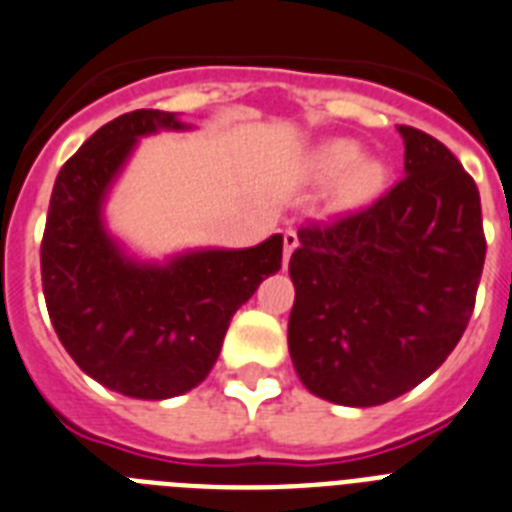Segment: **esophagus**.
<instances>
[{
	"label": "esophagus",
	"mask_w": 512,
	"mask_h": 512,
	"mask_svg": "<svg viewBox=\"0 0 512 512\" xmlns=\"http://www.w3.org/2000/svg\"><path fill=\"white\" fill-rule=\"evenodd\" d=\"M282 246H285V266H287V261H290L293 251L298 248V232L285 230V235H282Z\"/></svg>",
	"instance_id": "obj_1"
}]
</instances>
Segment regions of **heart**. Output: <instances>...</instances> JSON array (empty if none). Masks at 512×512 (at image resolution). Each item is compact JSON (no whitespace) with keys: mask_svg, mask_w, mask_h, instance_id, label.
Segmentation results:
<instances>
[{"mask_svg":"<svg viewBox=\"0 0 512 512\" xmlns=\"http://www.w3.org/2000/svg\"><path fill=\"white\" fill-rule=\"evenodd\" d=\"M311 177L319 183H337L342 180L340 193H337V206L340 209H358L377 198L387 180V170L379 162L366 159L363 162V149L356 141L337 138L314 151L308 162Z\"/></svg>","mask_w":512,"mask_h":512,"instance_id":"obj_1","label":"heart"}]
</instances>
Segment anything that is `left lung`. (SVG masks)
Wrapping results in <instances>:
<instances>
[{"label":"left lung","instance_id":"1","mask_svg":"<svg viewBox=\"0 0 512 512\" xmlns=\"http://www.w3.org/2000/svg\"><path fill=\"white\" fill-rule=\"evenodd\" d=\"M405 177L335 225L301 227L287 348L311 395L350 408L400 398L453 353L487 240L474 177L445 143L400 125Z\"/></svg>","mask_w":512,"mask_h":512}]
</instances>
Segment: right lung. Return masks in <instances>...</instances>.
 <instances>
[{
    "instance_id": "obj_1",
    "label": "right lung",
    "mask_w": 512,
    "mask_h": 512,
    "mask_svg": "<svg viewBox=\"0 0 512 512\" xmlns=\"http://www.w3.org/2000/svg\"><path fill=\"white\" fill-rule=\"evenodd\" d=\"M190 128L175 112L122 114L67 159L49 201L41 282L54 332L88 377L128 398H177L204 382L235 311L282 264V235L146 261L109 232L104 204L138 141Z\"/></svg>"
}]
</instances>
